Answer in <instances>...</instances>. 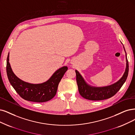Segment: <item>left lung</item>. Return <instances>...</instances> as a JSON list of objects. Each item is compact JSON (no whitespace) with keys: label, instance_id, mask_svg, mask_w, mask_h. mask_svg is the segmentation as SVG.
Masks as SVG:
<instances>
[{"label":"left lung","instance_id":"8db88e82","mask_svg":"<svg viewBox=\"0 0 135 135\" xmlns=\"http://www.w3.org/2000/svg\"><path fill=\"white\" fill-rule=\"evenodd\" d=\"M124 51V47H123ZM126 53V51H125ZM126 59V67L123 76L117 82L105 87H93L88 84L78 71L76 70V81L79 94L83 98L92 101H100L113 96L125 82L128 74V62Z\"/></svg>","mask_w":135,"mask_h":135}]
</instances>
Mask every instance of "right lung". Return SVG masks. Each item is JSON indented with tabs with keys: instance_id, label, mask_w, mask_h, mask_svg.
I'll list each match as a JSON object with an SVG mask.
<instances>
[{
	"instance_id": "obj_1",
	"label": "right lung",
	"mask_w": 135,
	"mask_h": 135,
	"mask_svg": "<svg viewBox=\"0 0 135 135\" xmlns=\"http://www.w3.org/2000/svg\"><path fill=\"white\" fill-rule=\"evenodd\" d=\"M9 53L7 59V73L9 81L19 95L28 101L44 102L51 100L56 94L59 83L68 69L67 66L60 68L44 83H29L15 75L9 63Z\"/></svg>"
}]
</instances>
